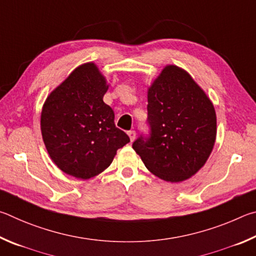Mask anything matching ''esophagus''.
<instances>
[{"label":"esophagus","instance_id":"obj_1","mask_svg":"<svg viewBox=\"0 0 256 256\" xmlns=\"http://www.w3.org/2000/svg\"><path fill=\"white\" fill-rule=\"evenodd\" d=\"M127 134H128L129 138H130V142H134V140H135V138H136V132H134V130H130V132H128Z\"/></svg>","mask_w":256,"mask_h":256}]
</instances>
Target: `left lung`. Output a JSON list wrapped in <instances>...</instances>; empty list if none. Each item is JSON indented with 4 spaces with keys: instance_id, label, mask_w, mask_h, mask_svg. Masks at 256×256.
Returning a JSON list of instances; mask_svg holds the SVG:
<instances>
[{
    "instance_id": "obj_1",
    "label": "left lung",
    "mask_w": 256,
    "mask_h": 256,
    "mask_svg": "<svg viewBox=\"0 0 256 256\" xmlns=\"http://www.w3.org/2000/svg\"><path fill=\"white\" fill-rule=\"evenodd\" d=\"M150 136L132 148L145 166L166 182H182L204 166L217 135L214 104L191 75L166 65L147 90Z\"/></svg>"
}]
</instances>
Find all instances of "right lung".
<instances>
[{
    "instance_id": "obj_1",
    "label": "right lung",
    "mask_w": 256,
    "mask_h": 256,
    "mask_svg": "<svg viewBox=\"0 0 256 256\" xmlns=\"http://www.w3.org/2000/svg\"><path fill=\"white\" fill-rule=\"evenodd\" d=\"M109 84L94 62H85L52 90L42 110L40 128L49 156L62 172L88 180L104 171L130 140L114 126L103 102Z\"/></svg>"
}]
</instances>
